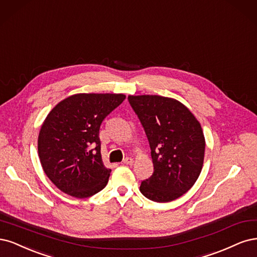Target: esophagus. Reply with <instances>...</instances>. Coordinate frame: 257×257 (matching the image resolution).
I'll use <instances>...</instances> for the list:
<instances>
[{
    "label": "esophagus",
    "instance_id": "obj_1",
    "mask_svg": "<svg viewBox=\"0 0 257 257\" xmlns=\"http://www.w3.org/2000/svg\"><path fill=\"white\" fill-rule=\"evenodd\" d=\"M123 163L127 164V165H131V164H134V159L130 158V157H128V158L123 160Z\"/></svg>",
    "mask_w": 257,
    "mask_h": 257
}]
</instances>
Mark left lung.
I'll return each instance as SVG.
<instances>
[{
  "label": "left lung",
  "mask_w": 257,
  "mask_h": 257,
  "mask_svg": "<svg viewBox=\"0 0 257 257\" xmlns=\"http://www.w3.org/2000/svg\"><path fill=\"white\" fill-rule=\"evenodd\" d=\"M151 147L153 175L143 180L140 191L148 200L167 203L185 194L203 168L205 138L200 122L175 99L129 96Z\"/></svg>",
  "instance_id": "1"
}]
</instances>
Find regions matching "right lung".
Returning <instances> with one entry per match:
<instances>
[{
  "mask_svg": "<svg viewBox=\"0 0 257 257\" xmlns=\"http://www.w3.org/2000/svg\"><path fill=\"white\" fill-rule=\"evenodd\" d=\"M125 98L77 94L48 114L38 136V156L46 175L64 193L85 198L106 186L111 170L101 159L99 129Z\"/></svg>",
  "mask_w": 257,
  "mask_h": 257,
  "instance_id": "right-lung-1",
  "label": "right lung"
}]
</instances>
